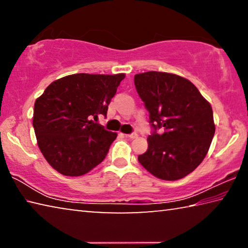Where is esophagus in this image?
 <instances>
[{"instance_id":"obj_1","label":"esophagus","mask_w":248,"mask_h":248,"mask_svg":"<svg viewBox=\"0 0 248 248\" xmlns=\"http://www.w3.org/2000/svg\"><path fill=\"white\" fill-rule=\"evenodd\" d=\"M125 137L129 138V139H136V138H138V134L137 133H130V134H125Z\"/></svg>"}]
</instances>
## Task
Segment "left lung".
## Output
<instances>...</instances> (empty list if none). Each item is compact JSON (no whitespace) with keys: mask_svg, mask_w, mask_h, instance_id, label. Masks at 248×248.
Here are the masks:
<instances>
[{"mask_svg":"<svg viewBox=\"0 0 248 248\" xmlns=\"http://www.w3.org/2000/svg\"><path fill=\"white\" fill-rule=\"evenodd\" d=\"M134 85L154 129L148 150L138 156L140 164L159 179L184 178L203 161L215 136L211 105L194 84L176 74H136ZM159 127L163 134L156 132Z\"/></svg>","mask_w":248,"mask_h":248,"instance_id":"obj_1","label":"left lung"}]
</instances>
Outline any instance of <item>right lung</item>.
I'll return each instance as SVG.
<instances>
[{"label": "right lung", "instance_id": "add662e5", "mask_svg": "<svg viewBox=\"0 0 248 248\" xmlns=\"http://www.w3.org/2000/svg\"><path fill=\"white\" fill-rule=\"evenodd\" d=\"M124 73H78L52 82L36 99L32 125L41 153L64 176H82L104 161L117 138L92 119L106 116Z\"/></svg>", "mask_w": 248, "mask_h": 248}]
</instances>
